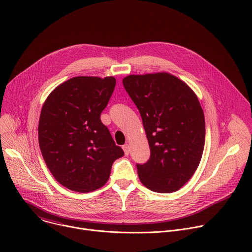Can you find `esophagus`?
<instances>
[{"instance_id":"1","label":"esophagus","mask_w":252,"mask_h":252,"mask_svg":"<svg viewBox=\"0 0 252 252\" xmlns=\"http://www.w3.org/2000/svg\"><path fill=\"white\" fill-rule=\"evenodd\" d=\"M123 150H124V152H125V155L127 156V155L129 154V145H125V146H123Z\"/></svg>"}]
</instances>
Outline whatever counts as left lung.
Returning <instances> with one entry per match:
<instances>
[{
    "mask_svg": "<svg viewBox=\"0 0 252 252\" xmlns=\"http://www.w3.org/2000/svg\"><path fill=\"white\" fill-rule=\"evenodd\" d=\"M123 84L151 149L150 159L136 164L141 184L160 193L178 190L195 172L204 148V115L196 94L168 73L129 75Z\"/></svg>",
    "mask_w": 252,
    "mask_h": 252,
    "instance_id": "8db88e82",
    "label": "left lung"
}]
</instances>
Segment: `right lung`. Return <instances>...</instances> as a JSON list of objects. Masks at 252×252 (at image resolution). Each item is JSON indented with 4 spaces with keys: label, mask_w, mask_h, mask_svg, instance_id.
<instances>
[{
    "label": "right lung",
    "mask_w": 252,
    "mask_h": 252,
    "mask_svg": "<svg viewBox=\"0 0 252 252\" xmlns=\"http://www.w3.org/2000/svg\"><path fill=\"white\" fill-rule=\"evenodd\" d=\"M116 83L114 77H75L58 86L44 102L40 149L57 182L70 190L100 189L114 161L125 155L100 121Z\"/></svg>",
    "instance_id": "obj_1"
}]
</instances>
